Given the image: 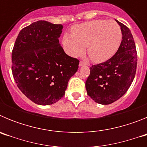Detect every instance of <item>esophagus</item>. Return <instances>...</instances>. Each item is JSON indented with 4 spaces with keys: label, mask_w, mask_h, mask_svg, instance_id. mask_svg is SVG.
Listing matches in <instances>:
<instances>
[{
    "label": "esophagus",
    "mask_w": 147,
    "mask_h": 147,
    "mask_svg": "<svg viewBox=\"0 0 147 147\" xmlns=\"http://www.w3.org/2000/svg\"><path fill=\"white\" fill-rule=\"evenodd\" d=\"M85 65V63H84V62H80V65H80V67H81V66Z\"/></svg>",
    "instance_id": "esophagus-1"
}]
</instances>
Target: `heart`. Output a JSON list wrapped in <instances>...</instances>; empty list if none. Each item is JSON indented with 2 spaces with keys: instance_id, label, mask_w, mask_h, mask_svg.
<instances>
[{
  "instance_id": "b5f03b06",
  "label": "heart",
  "mask_w": 147,
  "mask_h": 147,
  "mask_svg": "<svg viewBox=\"0 0 147 147\" xmlns=\"http://www.w3.org/2000/svg\"><path fill=\"white\" fill-rule=\"evenodd\" d=\"M73 34H65L62 44L65 52L72 57L85 54L86 46L92 61L102 63L117 52L121 42L120 26L113 20H96L76 25L72 28Z\"/></svg>"
}]
</instances>
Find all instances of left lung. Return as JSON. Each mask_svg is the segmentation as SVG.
<instances>
[{"mask_svg": "<svg viewBox=\"0 0 147 147\" xmlns=\"http://www.w3.org/2000/svg\"><path fill=\"white\" fill-rule=\"evenodd\" d=\"M115 21L122 34L117 52L106 62L92 65L85 82L88 96L104 105L113 103L125 94L134 80L137 67V51L130 30Z\"/></svg>", "mask_w": 147, "mask_h": 147, "instance_id": "obj_1", "label": "left lung"}]
</instances>
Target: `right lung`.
<instances>
[{
    "label": "right lung",
    "instance_id": "right-lung-1",
    "mask_svg": "<svg viewBox=\"0 0 147 147\" xmlns=\"http://www.w3.org/2000/svg\"><path fill=\"white\" fill-rule=\"evenodd\" d=\"M63 26L39 20L18 34L11 53V71L18 88L40 105L56 103L64 96L80 61L65 53L59 42Z\"/></svg>",
    "mask_w": 147,
    "mask_h": 147
}]
</instances>
